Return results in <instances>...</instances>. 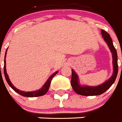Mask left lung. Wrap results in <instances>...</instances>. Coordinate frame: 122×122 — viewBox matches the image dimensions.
Wrapping results in <instances>:
<instances>
[{"label": "left lung", "instance_id": "obj_1", "mask_svg": "<svg viewBox=\"0 0 122 122\" xmlns=\"http://www.w3.org/2000/svg\"><path fill=\"white\" fill-rule=\"evenodd\" d=\"M101 34L104 38L106 43L108 45L109 48L112 56V63H113V74L112 76L102 84L98 86H81L79 84V77L77 74L75 73L73 69H71L72 75L71 80V85L73 87L74 92L77 94L83 96H94L100 95L104 92H105L107 89L111 87L116 79V77L118 73V63H117V53L116 48L113 45L112 40L109 34L106 31L101 30Z\"/></svg>", "mask_w": 122, "mask_h": 122}]
</instances>
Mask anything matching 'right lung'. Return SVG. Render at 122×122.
Here are the masks:
<instances>
[{"mask_svg":"<svg viewBox=\"0 0 122 122\" xmlns=\"http://www.w3.org/2000/svg\"><path fill=\"white\" fill-rule=\"evenodd\" d=\"M7 51V49H6ZM6 51L5 52V59H4V75H5V79H6V82L11 87V89H13V90H15L16 92H17L18 93H19V95L23 96V97H40V96H43L44 95L46 94L47 92H48V90H49V88L50 87L51 82V81L52 79V78L54 77V76L56 75L57 73H58V71L55 72L54 73L52 74L51 76L49 77L47 81L45 82V84L43 85V86L39 90H36V91L33 92H24L21 91V90H18V89H16V87H14V86L13 85V84L11 82L10 80L9 77H8V74L6 73V60H5V58H6Z\"/></svg>","mask_w":122,"mask_h":122,"instance_id":"add662e5","label":"right lung"}]
</instances>
